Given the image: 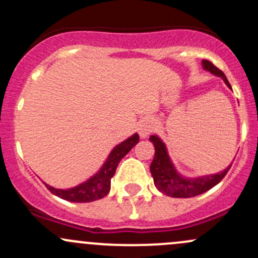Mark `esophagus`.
<instances>
[{"label":"esophagus","mask_w":258,"mask_h":258,"mask_svg":"<svg viewBox=\"0 0 258 258\" xmlns=\"http://www.w3.org/2000/svg\"><path fill=\"white\" fill-rule=\"evenodd\" d=\"M153 126H155V123H153L152 119L150 118L142 119V121L139 123V127H137V131H139L140 137H141V139H146V137H147L148 135L151 134V131L153 130Z\"/></svg>","instance_id":"34e87169"}]
</instances>
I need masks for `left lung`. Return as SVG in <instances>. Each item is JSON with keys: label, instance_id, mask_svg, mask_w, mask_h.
Segmentation results:
<instances>
[{"label": "left lung", "instance_id": "left-lung-1", "mask_svg": "<svg viewBox=\"0 0 258 258\" xmlns=\"http://www.w3.org/2000/svg\"><path fill=\"white\" fill-rule=\"evenodd\" d=\"M202 67L215 76L221 77L223 82L227 85V87L231 88L230 82L226 79L225 74L220 71L212 62L204 59ZM150 141L155 146V157H153L150 167L151 175H152L153 182H155V186L157 187L158 191L165 194L166 196L176 197V199H189V197L199 196V195L209 191L213 186L220 183L221 179L225 177L226 173L232 166V163H231L230 166H227V168H225L221 172L213 173V175H205L195 178L184 177L176 170L175 165L168 156V151L165 142L157 135H151Z\"/></svg>", "mask_w": 258, "mask_h": 258}]
</instances>
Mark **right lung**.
<instances>
[{"instance_id":"right-lung-1","label":"right lung","mask_w":258,"mask_h":258,"mask_svg":"<svg viewBox=\"0 0 258 258\" xmlns=\"http://www.w3.org/2000/svg\"><path fill=\"white\" fill-rule=\"evenodd\" d=\"M140 141V137L137 134H134L131 137L124 140L123 142L114 146L113 150L111 151L108 157L101 166L100 170L91 176L90 178L86 179L82 183L77 186L71 187V188H54L45 183L46 187L54 195L58 196L59 199L66 200L70 202H92L96 200H101L111 189V178L113 177L116 168L118 166L119 161L132 150L134 146L137 145Z\"/></svg>"}]
</instances>
